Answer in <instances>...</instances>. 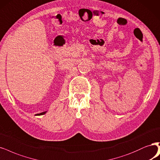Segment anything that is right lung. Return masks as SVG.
Returning <instances> with one entry per match:
<instances>
[{"label": "right lung", "instance_id": "right-lung-1", "mask_svg": "<svg viewBox=\"0 0 160 160\" xmlns=\"http://www.w3.org/2000/svg\"><path fill=\"white\" fill-rule=\"evenodd\" d=\"M46 112H47V111H45V112H41V113H40V114H37V115H43V114H46Z\"/></svg>", "mask_w": 160, "mask_h": 160}]
</instances>
